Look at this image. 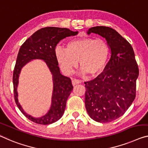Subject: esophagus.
<instances>
[{"mask_svg": "<svg viewBox=\"0 0 148 148\" xmlns=\"http://www.w3.org/2000/svg\"><path fill=\"white\" fill-rule=\"evenodd\" d=\"M81 80H77V79H73V80H72V85L75 86L77 85V84H79V83H81Z\"/></svg>", "mask_w": 148, "mask_h": 148, "instance_id": "1", "label": "esophagus"}]
</instances>
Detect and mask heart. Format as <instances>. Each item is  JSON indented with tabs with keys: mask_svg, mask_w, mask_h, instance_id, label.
<instances>
[{
	"mask_svg": "<svg viewBox=\"0 0 148 148\" xmlns=\"http://www.w3.org/2000/svg\"><path fill=\"white\" fill-rule=\"evenodd\" d=\"M109 55L110 49L105 40L89 37L71 40L66 48L58 46L55 50L57 62L66 75L73 71L79 61L82 74L99 75L106 69Z\"/></svg>",
	"mask_w": 148,
	"mask_h": 148,
	"instance_id": "1",
	"label": "heart"
}]
</instances>
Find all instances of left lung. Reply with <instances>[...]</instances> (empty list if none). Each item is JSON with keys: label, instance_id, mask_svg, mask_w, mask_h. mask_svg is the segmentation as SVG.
Returning <instances> with one entry per match:
<instances>
[{"label": "left lung", "instance_id": "left-lung-1", "mask_svg": "<svg viewBox=\"0 0 148 148\" xmlns=\"http://www.w3.org/2000/svg\"><path fill=\"white\" fill-rule=\"evenodd\" d=\"M90 33L105 38L110 58L103 73L85 82V108L95 121L105 123L119 119L128 110L136 97L139 70L132 47L115 29L106 26L89 28Z\"/></svg>", "mask_w": 148, "mask_h": 148}]
</instances>
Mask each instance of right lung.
<instances>
[{
    "mask_svg": "<svg viewBox=\"0 0 148 148\" xmlns=\"http://www.w3.org/2000/svg\"><path fill=\"white\" fill-rule=\"evenodd\" d=\"M78 32L68 28L47 27L36 31L20 47L13 73L14 94L16 103L27 119L35 123L47 125L60 120L64 113L67 99L73 90L71 81L69 77L60 73L58 63L55 57L57 44L61 40L69 36L77 35ZM40 59L45 61L51 71L53 81L52 103L51 108L45 115L36 118L26 113L18 102L17 88L21 70L31 60Z\"/></svg>",
    "mask_w": 148,
    "mask_h": 148,
    "instance_id": "obj_1",
    "label": "right lung"
}]
</instances>
